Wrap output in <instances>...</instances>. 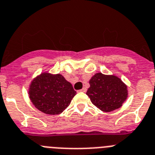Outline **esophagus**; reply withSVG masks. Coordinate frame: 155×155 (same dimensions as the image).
Here are the masks:
<instances>
[{
    "mask_svg": "<svg viewBox=\"0 0 155 155\" xmlns=\"http://www.w3.org/2000/svg\"><path fill=\"white\" fill-rule=\"evenodd\" d=\"M79 92H83V93H86V88H83L82 90H79Z\"/></svg>",
    "mask_w": 155,
    "mask_h": 155,
    "instance_id": "1",
    "label": "esophagus"
}]
</instances>
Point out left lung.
Listing matches in <instances>:
<instances>
[{
    "instance_id": "1",
    "label": "left lung",
    "mask_w": 155,
    "mask_h": 155,
    "mask_svg": "<svg viewBox=\"0 0 155 155\" xmlns=\"http://www.w3.org/2000/svg\"><path fill=\"white\" fill-rule=\"evenodd\" d=\"M86 95L92 104L104 112L122 107L128 97L127 86L118 76L97 72L90 79Z\"/></svg>"
}]
</instances>
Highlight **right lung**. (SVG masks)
Masks as SVG:
<instances>
[{
    "label": "right lung",
    "instance_id": "1",
    "mask_svg": "<svg viewBox=\"0 0 155 155\" xmlns=\"http://www.w3.org/2000/svg\"><path fill=\"white\" fill-rule=\"evenodd\" d=\"M76 94L72 84L59 73L41 72L31 80L28 88V97L33 105L50 115L62 114Z\"/></svg>",
    "mask_w": 155,
    "mask_h": 155
}]
</instances>
